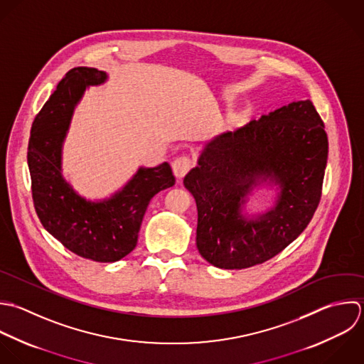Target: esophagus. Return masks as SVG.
<instances>
[{"label": "esophagus", "mask_w": 364, "mask_h": 364, "mask_svg": "<svg viewBox=\"0 0 364 364\" xmlns=\"http://www.w3.org/2000/svg\"><path fill=\"white\" fill-rule=\"evenodd\" d=\"M191 166H193V163H191V160H190L187 156H180V157H177V159L173 161V164H171L173 173H174V176H176L177 178H183V177L190 171Z\"/></svg>", "instance_id": "34e87169"}]
</instances>
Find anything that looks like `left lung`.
<instances>
[{
	"label": "left lung",
	"instance_id": "obj_1",
	"mask_svg": "<svg viewBox=\"0 0 364 364\" xmlns=\"http://www.w3.org/2000/svg\"><path fill=\"white\" fill-rule=\"evenodd\" d=\"M328 149L309 99L208 140L183 181L197 204L201 257L217 268L244 269L284 251L319 205ZM267 179L282 190L276 207L257 219L242 216L245 197Z\"/></svg>",
	"mask_w": 364,
	"mask_h": 364
}]
</instances>
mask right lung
Returning a JSON list of instances; mask_svg holds the SVG:
<instances>
[{"label": "right lung", "mask_w": 364, "mask_h": 364, "mask_svg": "<svg viewBox=\"0 0 364 364\" xmlns=\"http://www.w3.org/2000/svg\"><path fill=\"white\" fill-rule=\"evenodd\" d=\"M106 79L95 68L70 69L36 114L28 143L32 200L41 224L65 248L96 262H114L130 254L150 200L176 183L168 163L140 167L120 191L93 203L65 181L60 154L73 109L87 86Z\"/></svg>", "instance_id": "obj_1"}]
</instances>
